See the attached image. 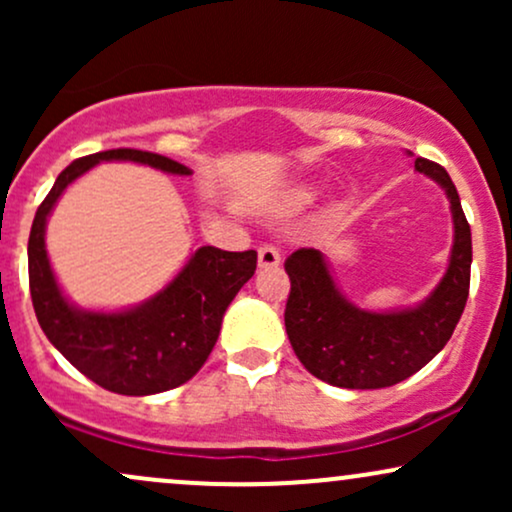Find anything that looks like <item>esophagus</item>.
I'll list each match as a JSON object with an SVG mask.
<instances>
[{"label": "esophagus", "mask_w": 512, "mask_h": 512, "mask_svg": "<svg viewBox=\"0 0 512 512\" xmlns=\"http://www.w3.org/2000/svg\"><path fill=\"white\" fill-rule=\"evenodd\" d=\"M279 262H281V255L274 245H262V248L257 250V264H260L262 269H272Z\"/></svg>", "instance_id": "esophagus-1"}]
</instances>
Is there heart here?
I'll list each match as a JSON object with an SVG mask.
<instances>
[{
  "label": "heart",
  "mask_w": 512,
  "mask_h": 512,
  "mask_svg": "<svg viewBox=\"0 0 512 512\" xmlns=\"http://www.w3.org/2000/svg\"><path fill=\"white\" fill-rule=\"evenodd\" d=\"M310 199H313V192L298 190V192H293V195H291V204H293V207H301V204H308Z\"/></svg>",
  "instance_id": "b5f03b06"
}]
</instances>
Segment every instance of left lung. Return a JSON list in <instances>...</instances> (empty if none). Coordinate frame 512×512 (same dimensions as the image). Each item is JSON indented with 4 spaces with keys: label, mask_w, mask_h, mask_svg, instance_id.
<instances>
[{
    "label": "left lung",
    "mask_w": 512,
    "mask_h": 512,
    "mask_svg": "<svg viewBox=\"0 0 512 512\" xmlns=\"http://www.w3.org/2000/svg\"><path fill=\"white\" fill-rule=\"evenodd\" d=\"M416 173L436 180L450 199L452 250L443 279L414 308H358L339 291L325 255L301 248L286 260L291 293L286 334L308 373L346 390H380L407 380L448 344L469 296L472 231L455 185L438 163L416 158Z\"/></svg>",
    "instance_id": "obj_1"
}]
</instances>
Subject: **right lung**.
<instances>
[{
    "mask_svg": "<svg viewBox=\"0 0 512 512\" xmlns=\"http://www.w3.org/2000/svg\"><path fill=\"white\" fill-rule=\"evenodd\" d=\"M103 161H132L170 175H192L173 158L139 149H110L76 158L43 199L28 238V281L45 337L76 370L117 395L144 397L173 390L197 375L223 313L255 274L257 252L197 248L161 291L125 310H84L64 296L45 250V226L57 199L76 178Z\"/></svg>",
    "mask_w": 512,
    "mask_h": 512,
    "instance_id": "add662e5",
    "label": "right lung"
}]
</instances>
